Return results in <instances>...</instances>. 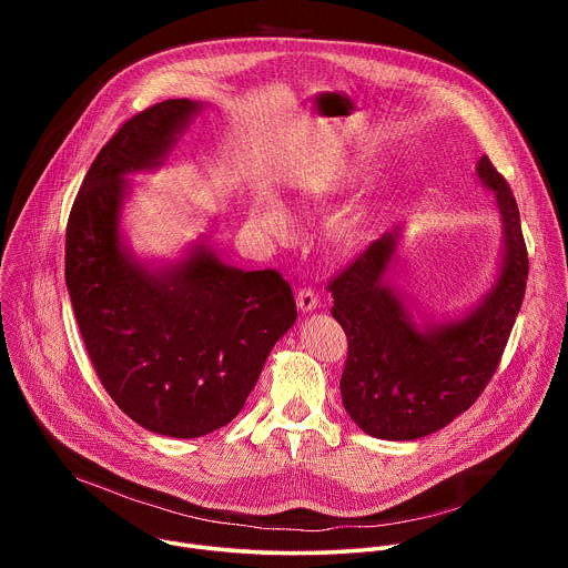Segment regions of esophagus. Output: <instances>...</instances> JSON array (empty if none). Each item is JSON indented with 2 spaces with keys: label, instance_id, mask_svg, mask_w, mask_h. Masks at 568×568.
Returning a JSON list of instances; mask_svg holds the SVG:
<instances>
[{
  "label": "esophagus",
  "instance_id": "34e87169",
  "mask_svg": "<svg viewBox=\"0 0 568 568\" xmlns=\"http://www.w3.org/2000/svg\"><path fill=\"white\" fill-rule=\"evenodd\" d=\"M316 303H318V298H316V292L312 287H298L296 290V305H298V310L310 312V310L316 307Z\"/></svg>",
  "mask_w": 568,
  "mask_h": 568
}]
</instances>
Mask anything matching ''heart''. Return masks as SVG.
I'll use <instances>...</instances> for the list:
<instances>
[{
    "label": "heart",
    "mask_w": 568,
    "mask_h": 568,
    "mask_svg": "<svg viewBox=\"0 0 568 568\" xmlns=\"http://www.w3.org/2000/svg\"><path fill=\"white\" fill-rule=\"evenodd\" d=\"M254 220L263 231H267L272 235H285L290 231V217L276 200H261L254 209ZM337 231L342 237H348V240L355 237L359 231V217L351 215V217L342 220Z\"/></svg>",
    "instance_id": "1"
}]
</instances>
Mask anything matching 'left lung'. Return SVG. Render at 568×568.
<instances>
[{"label": "left lung", "instance_id": "1", "mask_svg": "<svg viewBox=\"0 0 568 568\" xmlns=\"http://www.w3.org/2000/svg\"><path fill=\"white\" fill-rule=\"evenodd\" d=\"M476 173L495 191L506 224L499 283L476 312L420 333L382 283L395 252L393 233L373 240L328 281L331 312L348 339L339 382L344 407L375 438L416 440L452 423L478 399L506 351L526 294L528 252L506 178L485 154Z\"/></svg>", "mask_w": 568, "mask_h": 568}]
</instances>
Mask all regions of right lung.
Wrapping results in <instances>:
<instances>
[{"mask_svg":"<svg viewBox=\"0 0 568 568\" xmlns=\"http://www.w3.org/2000/svg\"><path fill=\"white\" fill-rule=\"evenodd\" d=\"M195 110L171 99L128 119L90 166L64 237V281L101 384L134 423L173 438L229 425L296 321L276 270L240 272L197 252L150 274L121 252V175L156 166Z\"/></svg>","mask_w":568,"mask_h":568,"instance_id":"right-lung-1","label":"right lung"}]
</instances>
